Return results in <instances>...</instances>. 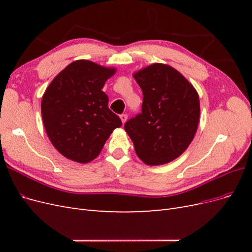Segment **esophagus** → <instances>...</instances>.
I'll list each match as a JSON object with an SVG mask.
<instances>
[{
    "instance_id": "obj_1",
    "label": "esophagus",
    "mask_w": 252,
    "mask_h": 252,
    "mask_svg": "<svg viewBox=\"0 0 252 252\" xmlns=\"http://www.w3.org/2000/svg\"><path fill=\"white\" fill-rule=\"evenodd\" d=\"M120 118H121L122 123L125 124V123H126V121H127V114H121Z\"/></svg>"
}]
</instances>
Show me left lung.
Returning <instances> with one entry per match:
<instances>
[{"label": "left lung", "mask_w": 252, "mask_h": 252, "mask_svg": "<svg viewBox=\"0 0 252 252\" xmlns=\"http://www.w3.org/2000/svg\"><path fill=\"white\" fill-rule=\"evenodd\" d=\"M143 91L142 113L124 126L136 156L149 166L169 163L192 142L200 121L195 88L173 67L155 63L133 73Z\"/></svg>", "instance_id": "1"}]
</instances>
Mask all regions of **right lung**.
<instances>
[{
    "instance_id": "add662e5",
    "label": "right lung",
    "mask_w": 252,
    "mask_h": 252,
    "mask_svg": "<svg viewBox=\"0 0 252 252\" xmlns=\"http://www.w3.org/2000/svg\"><path fill=\"white\" fill-rule=\"evenodd\" d=\"M116 71V68L78 60L65 67L45 90L41 103L45 130L55 148L73 162L93 161L114 129L122 126L102 91Z\"/></svg>"
}]
</instances>
